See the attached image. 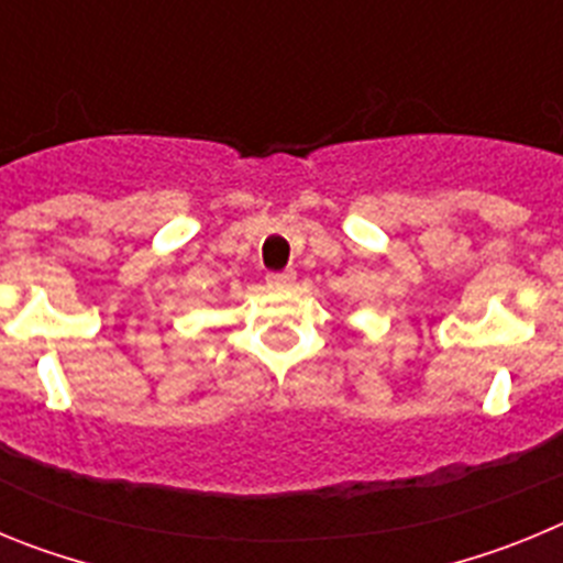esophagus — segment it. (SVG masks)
I'll return each instance as SVG.
<instances>
[{"label": "esophagus", "mask_w": 563, "mask_h": 563, "mask_svg": "<svg viewBox=\"0 0 563 563\" xmlns=\"http://www.w3.org/2000/svg\"><path fill=\"white\" fill-rule=\"evenodd\" d=\"M267 285H271L273 290H290V287L296 285V273L292 271L271 273V276H267Z\"/></svg>", "instance_id": "34e87169"}]
</instances>
